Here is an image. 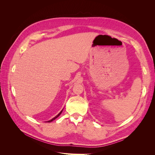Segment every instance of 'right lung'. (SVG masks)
<instances>
[{
    "label": "right lung",
    "instance_id": "1",
    "mask_svg": "<svg viewBox=\"0 0 155 155\" xmlns=\"http://www.w3.org/2000/svg\"><path fill=\"white\" fill-rule=\"evenodd\" d=\"M62 111H63V110H62L61 111V112H59V114H58L57 116H56L55 117H54V118H52V119H51V120H50L48 121H47V122H51V121H53V120H55V118H58V116H59V115H60L61 114V112H62Z\"/></svg>",
    "mask_w": 155,
    "mask_h": 155
}]
</instances>
